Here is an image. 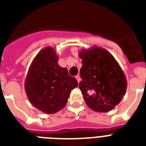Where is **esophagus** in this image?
<instances>
[{"label": "esophagus", "mask_w": 146, "mask_h": 146, "mask_svg": "<svg viewBox=\"0 0 146 146\" xmlns=\"http://www.w3.org/2000/svg\"><path fill=\"white\" fill-rule=\"evenodd\" d=\"M75 77H76V80H77V82H80V80H81V79H80V75H77V76H76Z\"/></svg>", "instance_id": "obj_1"}]
</instances>
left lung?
<instances>
[{
	"label": "left lung",
	"instance_id": "8db88e82",
	"mask_svg": "<svg viewBox=\"0 0 146 146\" xmlns=\"http://www.w3.org/2000/svg\"><path fill=\"white\" fill-rule=\"evenodd\" d=\"M79 87L89 108L108 112L117 105L127 91L123 71L111 53L100 47L82 49Z\"/></svg>",
	"mask_w": 146,
	"mask_h": 146
}]
</instances>
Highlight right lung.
<instances>
[{
    "label": "right lung",
    "instance_id": "obj_1",
    "mask_svg": "<svg viewBox=\"0 0 146 146\" xmlns=\"http://www.w3.org/2000/svg\"><path fill=\"white\" fill-rule=\"evenodd\" d=\"M57 62L54 48L42 49L32 62L25 80L28 99L45 113H54L64 108L71 90L78 86L77 80Z\"/></svg>",
    "mask_w": 146,
    "mask_h": 146
}]
</instances>
